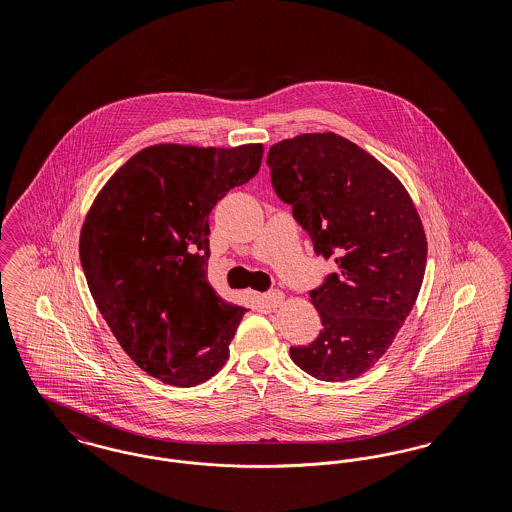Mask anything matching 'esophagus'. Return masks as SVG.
Instances as JSON below:
<instances>
[{"label":"esophagus","mask_w":512,"mask_h":512,"mask_svg":"<svg viewBox=\"0 0 512 512\" xmlns=\"http://www.w3.org/2000/svg\"><path fill=\"white\" fill-rule=\"evenodd\" d=\"M261 299H263V303H265V305L272 307V309H276V307H280V305H282V301H284V293L278 292V290H272V292L263 293V295H261Z\"/></svg>","instance_id":"obj_1"}]
</instances>
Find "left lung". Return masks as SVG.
<instances>
[{
    "instance_id": "1",
    "label": "left lung",
    "mask_w": 512,
    "mask_h": 512,
    "mask_svg": "<svg viewBox=\"0 0 512 512\" xmlns=\"http://www.w3.org/2000/svg\"><path fill=\"white\" fill-rule=\"evenodd\" d=\"M267 165L315 253L338 265L311 292L322 330L290 347L293 363L324 382L359 378L390 349L422 286L428 244L413 199L390 169L334 132L282 140Z\"/></svg>"
}]
</instances>
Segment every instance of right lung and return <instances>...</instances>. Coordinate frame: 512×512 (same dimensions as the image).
Listing matches in <instances>:
<instances>
[{"label": "right lung", "instance_id": "add662e5", "mask_svg": "<svg viewBox=\"0 0 512 512\" xmlns=\"http://www.w3.org/2000/svg\"><path fill=\"white\" fill-rule=\"evenodd\" d=\"M263 144H157L138 151L94 199L80 263L99 313L144 372L178 388L215 376L244 307L207 280L209 215L253 178Z\"/></svg>", "mask_w": 512, "mask_h": 512}]
</instances>
